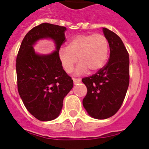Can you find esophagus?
<instances>
[{
	"mask_svg": "<svg viewBox=\"0 0 149 149\" xmlns=\"http://www.w3.org/2000/svg\"><path fill=\"white\" fill-rule=\"evenodd\" d=\"M81 79L80 78H73V81H74V84H77L78 83L81 82Z\"/></svg>",
	"mask_w": 149,
	"mask_h": 149,
	"instance_id": "obj_1",
	"label": "esophagus"
}]
</instances>
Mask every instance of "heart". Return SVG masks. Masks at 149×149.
Instances as JSON below:
<instances>
[{
    "label": "heart",
    "instance_id": "heart-1",
    "mask_svg": "<svg viewBox=\"0 0 149 149\" xmlns=\"http://www.w3.org/2000/svg\"><path fill=\"white\" fill-rule=\"evenodd\" d=\"M109 44L105 36L101 33L76 36L67 43L66 48H60L59 60L66 73H71L77 61L76 74H81L87 69L96 72L104 65L108 56Z\"/></svg>",
    "mask_w": 149,
    "mask_h": 149
}]
</instances>
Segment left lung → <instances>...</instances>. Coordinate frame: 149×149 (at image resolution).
Instances as JSON below:
<instances>
[{"label": "left lung", "mask_w": 149, "mask_h": 149, "mask_svg": "<svg viewBox=\"0 0 149 149\" xmlns=\"http://www.w3.org/2000/svg\"><path fill=\"white\" fill-rule=\"evenodd\" d=\"M103 32L110 46V59L97 73L84 77L87 88L83 105L91 117L105 119L122 106L129 86V55L122 39L108 29Z\"/></svg>", "instance_id": "1"}]
</instances>
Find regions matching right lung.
<instances>
[{"instance_id":"right-lung-1","label":"right lung","mask_w":149,"mask_h":149,"mask_svg":"<svg viewBox=\"0 0 149 149\" xmlns=\"http://www.w3.org/2000/svg\"><path fill=\"white\" fill-rule=\"evenodd\" d=\"M66 28L49 23L33 27L24 38L16 58L19 95L31 115L40 121H51L60 115L63 98L73 87V80L59 60V51L65 42ZM51 38L56 50L38 55L33 45L38 40Z\"/></svg>"}]
</instances>
